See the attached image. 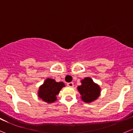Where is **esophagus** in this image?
I'll return each mask as SVG.
<instances>
[{
	"label": "esophagus",
	"mask_w": 133,
	"mask_h": 133,
	"mask_svg": "<svg viewBox=\"0 0 133 133\" xmlns=\"http://www.w3.org/2000/svg\"><path fill=\"white\" fill-rule=\"evenodd\" d=\"M67 85L69 87H73L74 86V83L73 82H69V83H67Z\"/></svg>",
	"instance_id": "obj_1"
}]
</instances>
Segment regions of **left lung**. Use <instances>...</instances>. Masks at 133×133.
I'll use <instances>...</instances> for the list:
<instances>
[{"label":"left lung","mask_w":133,"mask_h":133,"mask_svg":"<svg viewBox=\"0 0 133 133\" xmlns=\"http://www.w3.org/2000/svg\"><path fill=\"white\" fill-rule=\"evenodd\" d=\"M82 85L78 87V89L82 95V101L90 102L97 99L100 95V88L90 78H85L82 80Z\"/></svg>","instance_id":"1"}]
</instances>
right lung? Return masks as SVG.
Wrapping results in <instances>:
<instances>
[{"label":"right lung","mask_w":133,"mask_h":133,"mask_svg":"<svg viewBox=\"0 0 133 133\" xmlns=\"http://www.w3.org/2000/svg\"><path fill=\"white\" fill-rule=\"evenodd\" d=\"M64 86V84L63 82H56L54 79L48 78L39 88L38 97L42 101L51 103L56 101V95L59 94L61 88Z\"/></svg>","instance_id":"right-lung-1"}]
</instances>
